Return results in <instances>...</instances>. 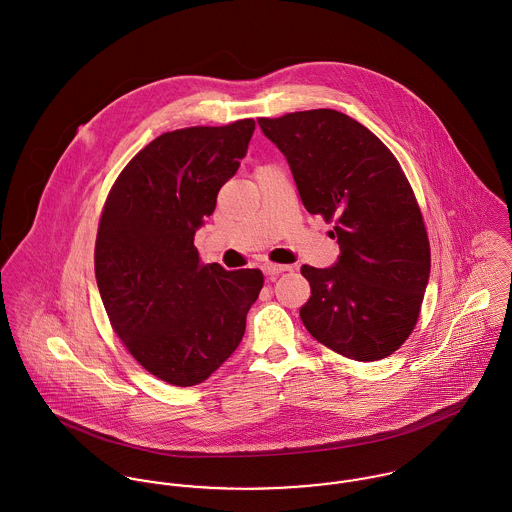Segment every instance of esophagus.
<instances>
[{
	"mask_svg": "<svg viewBox=\"0 0 512 512\" xmlns=\"http://www.w3.org/2000/svg\"><path fill=\"white\" fill-rule=\"evenodd\" d=\"M262 270H264V274H266V276H280V274H284V272H290V270H292V266H284V264H272V262H268V264H264V266H262Z\"/></svg>",
	"mask_w": 512,
	"mask_h": 512,
	"instance_id": "34e87169",
	"label": "esophagus"
}]
</instances>
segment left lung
<instances>
[{
    "instance_id": "1",
    "label": "left lung",
    "mask_w": 512,
    "mask_h": 512,
    "mask_svg": "<svg viewBox=\"0 0 512 512\" xmlns=\"http://www.w3.org/2000/svg\"><path fill=\"white\" fill-rule=\"evenodd\" d=\"M286 155L303 207L335 222L333 268L301 266L311 286L305 329L355 361L392 355L414 331L430 278V240L394 153L343 112L319 108L258 120Z\"/></svg>"
}]
</instances>
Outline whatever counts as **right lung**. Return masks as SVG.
Masks as SVG:
<instances>
[{
  "label": "right lung",
  "mask_w": 512,
  "mask_h": 512,
  "mask_svg": "<svg viewBox=\"0 0 512 512\" xmlns=\"http://www.w3.org/2000/svg\"><path fill=\"white\" fill-rule=\"evenodd\" d=\"M254 120L165 132L114 181L98 222L94 272L114 333L159 380L195 386L240 345L260 270L203 264L195 230L236 173Z\"/></svg>",
  "instance_id": "add662e5"
}]
</instances>
